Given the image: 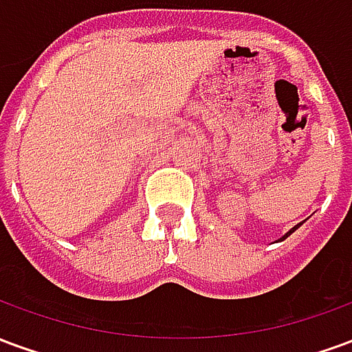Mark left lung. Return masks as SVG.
I'll return each mask as SVG.
<instances>
[{"label": "left lung", "mask_w": 352, "mask_h": 352, "mask_svg": "<svg viewBox=\"0 0 352 352\" xmlns=\"http://www.w3.org/2000/svg\"><path fill=\"white\" fill-rule=\"evenodd\" d=\"M298 228H300V224H298V226H294V228H292V230H290V232H288V234H287V236H283V237H280V239H279V241H283V239H287V237H288V236H290V234H292V232H294V230H298Z\"/></svg>", "instance_id": "8db88e82"}]
</instances>
